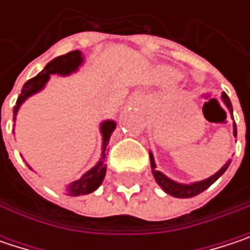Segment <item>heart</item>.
Masks as SVG:
<instances>
[{"instance_id":"obj_1","label":"heart","mask_w":250,"mask_h":250,"mask_svg":"<svg viewBox=\"0 0 250 250\" xmlns=\"http://www.w3.org/2000/svg\"><path fill=\"white\" fill-rule=\"evenodd\" d=\"M164 76H165V79L167 81H169V82H176V81H179L181 79V75L176 72V71H165L164 72Z\"/></svg>"}]
</instances>
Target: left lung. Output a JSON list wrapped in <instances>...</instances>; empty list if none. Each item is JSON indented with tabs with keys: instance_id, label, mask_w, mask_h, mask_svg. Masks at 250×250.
I'll list each match as a JSON object with an SVG mask.
<instances>
[{
	"instance_id": "left-lung-1",
	"label": "left lung",
	"mask_w": 250,
	"mask_h": 250,
	"mask_svg": "<svg viewBox=\"0 0 250 250\" xmlns=\"http://www.w3.org/2000/svg\"><path fill=\"white\" fill-rule=\"evenodd\" d=\"M222 101L225 103V105L227 107V110L230 111V114H233V107H231V103L229 100V97L226 95L225 92L222 94ZM237 134V130H236V125L233 123V136L236 137ZM150 155V168H152V174L155 176V181L158 182V185L169 195L176 197V198H191V197H195L198 195L200 192L206 191L211 184H214L222 175L225 174L226 169L229 168L230 165V161H227L225 165L216 172L214 175L203 179V181H197V182H191V184H181V182H176L174 179L168 178L165 174H162L161 171H158L156 168V164H155V158L152 155V152H149Z\"/></svg>"
}]
</instances>
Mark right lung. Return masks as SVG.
I'll return each instance as SVG.
<instances>
[{
	"label": "right lung",
	"instance_id": "obj_1",
	"mask_svg": "<svg viewBox=\"0 0 250 250\" xmlns=\"http://www.w3.org/2000/svg\"><path fill=\"white\" fill-rule=\"evenodd\" d=\"M82 63H83L82 53L79 50H72V52H69L66 55H62V56L55 58L53 61H50L44 66V69L39 75H36L34 78L28 79L24 83V86L21 89V94L17 98L16 107L13 110V113H14V119H13L14 123H16L17 113H19L20 107L23 105V103H24L27 98H30L31 95L40 92L46 86V83L49 82L50 75H55V74L61 76L71 75V74H74V72H76L79 69V66ZM114 130H116V122L114 120H105V122H103L100 125V131H101V136H103L101 159L89 171H86L85 174L82 175L79 179L71 182L63 189L65 194H69V195H85V194H91L92 191H95L103 184L104 176H105V171H107V165L104 164L105 153H107V146H108L110 137H111V134H113Z\"/></svg>",
	"mask_w": 250,
	"mask_h": 250
}]
</instances>
